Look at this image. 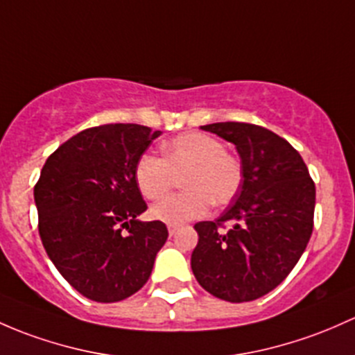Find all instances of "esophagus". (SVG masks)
<instances>
[{
    "instance_id": "obj_1",
    "label": "esophagus",
    "mask_w": 355,
    "mask_h": 355,
    "mask_svg": "<svg viewBox=\"0 0 355 355\" xmlns=\"http://www.w3.org/2000/svg\"><path fill=\"white\" fill-rule=\"evenodd\" d=\"M178 227L177 226H168V233H170V236H173V234H177Z\"/></svg>"
}]
</instances>
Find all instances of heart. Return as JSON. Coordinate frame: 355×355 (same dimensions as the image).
<instances>
[{
	"instance_id": "b5f03b06",
	"label": "heart",
	"mask_w": 355,
	"mask_h": 355,
	"mask_svg": "<svg viewBox=\"0 0 355 355\" xmlns=\"http://www.w3.org/2000/svg\"><path fill=\"white\" fill-rule=\"evenodd\" d=\"M182 177L180 193L159 200L151 209L155 219L166 225H184L202 218L211 207L227 206L243 185V165L225 143L206 132H187L168 141L162 156L144 153L136 163L134 177L141 193L158 200Z\"/></svg>"
}]
</instances>
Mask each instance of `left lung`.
Masks as SVG:
<instances>
[{"label":"left lung","instance_id":"left-lung-1","mask_svg":"<svg viewBox=\"0 0 355 355\" xmlns=\"http://www.w3.org/2000/svg\"><path fill=\"white\" fill-rule=\"evenodd\" d=\"M202 129L236 146L243 185L216 221L193 226L199 243L190 266L197 282L219 300H259L284 281L306 250L315 182L300 153L262 125L216 122Z\"/></svg>","mask_w":355,"mask_h":355}]
</instances>
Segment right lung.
Instances as JSON below:
<instances>
[{
  "mask_svg": "<svg viewBox=\"0 0 355 355\" xmlns=\"http://www.w3.org/2000/svg\"><path fill=\"white\" fill-rule=\"evenodd\" d=\"M159 134L139 124L81 130L47 158L33 187L44 248L88 300L132 296L165 245V223L137 221L148 206L134 177L137 159Z\"/></svg>",
  "mask_w": 355,
  "mask_h": 355,
  "instance_id": "1",
  "label": "right lung"
}]
</instances>
